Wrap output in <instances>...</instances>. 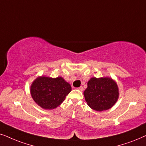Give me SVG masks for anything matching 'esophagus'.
<instances>
[{"label":"esophagus","instance_id":"obj_1","mask_svg":"<svg viewBox=\"0 0 146 146\" xmlns=\"http://www.w3.org/2000/svg\"><path fill=\"white\" fill-rule=\"evenodd\" d=\"M77 89H78V90H79L80 91H82L83 90V87L82 86H81V87H78V88H77Z\"/></svg>","mask_w":146,"mask_h":146}]
</instances>
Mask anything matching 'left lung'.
Here are the masks:
<instances>
[{
	"instance_id": "1",
	"label": "left lung",
	"mask_w": 146,
	"mask_h": 146,
	"mask_svg": "<svg viewBox=\"0 0 146 146\" xmlns=\"http://www.w3.org/2000/svg\"><path fill=\"white\" fill-rule=\"evenodd\" d=\"M84 96L91 109L102 111L109 110L115 104L119 91L117 84L111 79L93 77L87 83Z\"/></svg>"
}]
</instances>
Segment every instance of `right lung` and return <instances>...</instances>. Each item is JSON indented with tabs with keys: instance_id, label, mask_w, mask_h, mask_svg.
<instances>
[{
	"instance_id": "obj_1",
	"label": "right lung",
	"mask_w": 146,
	"mask_h": 146,
	"mask_svg": "<svg viewBox=\"0 0 146 146\" xmlns=\"http://www.w3.org/2000/svg\"><path fill=\"white\" fill-rule=\"evenodd\" d=\"M71 91V85L62 77H38L31 87L33 100L46 110H52L60 106Z\"/></svg>"
}]
</instances>
